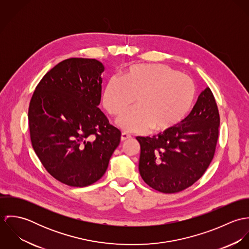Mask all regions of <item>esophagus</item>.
Masks as SVG:
<instances>
[{
    "label": "esophagus",
    "instance_id": "34e87169",
    "mask_svg": "<svg viewBox=\"0 0 249 249\" xmlns=\"http://www.w3.org/2000/svg\"><path fill=\"white\" fill-rule=\"evenodd\" d=\"M128 138H130V135H129V134H127V133H125V132H123V133L121 134V141H122V142L125 141V140L128 139Z\"/></svg>",
    "mask_w": 249,
    "mask_h": 249
}]
</instances>
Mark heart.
I'll use <instances>...</instances> for the list:
<instances>
[{
    "instance_id": "heart-1",
    "label": "heart",
    "mask_w": 249,
    "mask_h": 249,
    "mask_svg": "<svg viewBox=\"0 0 249 249\" xmlns=\"http://www.w3.org/2000/svg\"><path fill=\"white\" fill-rule=\"evenodd\" d=\"M194 81L163 64H137L107 80L103 105L111 115H119L135 98L136 107L116 121L126 132H145L151 127L164 131L179 124L195 98Z\"/></svg>"
}]
</instances>
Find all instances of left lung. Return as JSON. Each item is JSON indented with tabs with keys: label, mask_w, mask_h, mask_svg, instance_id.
Returning a JSON list of instances; mask_svg holds the SVG:
<instances>
[{
	"label": "left lung",
	"mask_w": 249,
	"mask_h": 249,
	"mask_svg": "<svg viewBox=\"0 0 249 249\" xmlns=\"http://www.w3.org/2000/svg\"><path fill=\"white\" fill-rule=\"evenodd\" d=\"M218 128V109L212 91L206 87L191 113L177 125L152 137H136L141 147L142 180L164 194L192 186L213 159Z\"/></svg>",
	"instance_id": "1"
}]
</instances>
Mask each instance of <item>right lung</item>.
<instances>
[{
	"label": "right lung",
	"mask_w": 249,
	"mask_h": 249,
	"mask_svg": "<svg viewBox=\"0 0 249 249\" xmlns=\"http://www.w3.org/2000/svg\"><path fill=\"white\" fill-rule=\"evenodd\" d=\"M97 59L69 58L38 83L29 107L31 140L47 172L71 187H86L107 172L121 141L99 108L102 73Z\"/></svg>",
	"instance_id": "1"
}]
</instances>
